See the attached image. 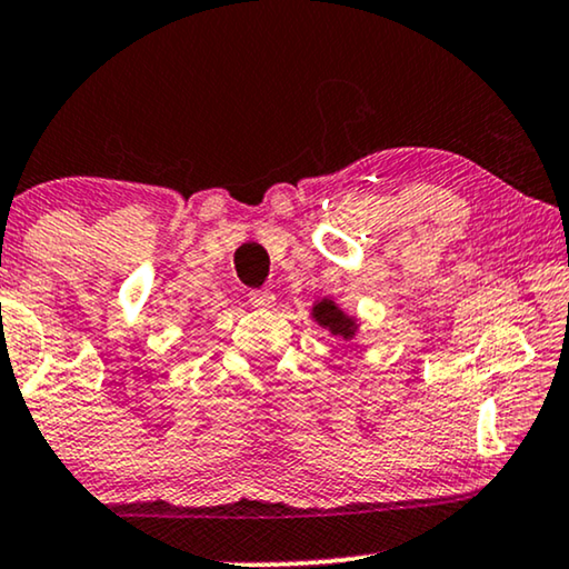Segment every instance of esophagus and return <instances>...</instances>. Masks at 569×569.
Instances as JSON below:
<instances>
[{"mask_svg":"<svg viewBox=\"0 0 569 569\" xmlns=\"http://www.w3.org/2000/svg\"><path fill=\"white\" fill-rule=\"evenodd\" d=\"M248 300H251L256 308H271L277 302L274 292H269V290H253L251 295H248Z\"/></svg>","mask_w":569,"mask_h":569,"instance_id":"esophagus-1","label":"esophagus"}]
</instances>
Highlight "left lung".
Returning a JSON list of instances; mask_svg holds the SVG:
<instances>
[{
	"instance_id": "left-lung-1",
	"label": "left lung",
	"mask_w": 569,
	"mask_h": 569,
	"mask_svg": "<svg viewBox=\"0 0 569 569\" xmlns=\"http://www.w3.org/2000/svg\"><path fill=\"white\" fill-rule=\"evenodd\" d=\"M313 318L323 326V329H329L333 337L352 339L355 331H357L355 318L347 316L345 310H341L337 302L329 300V298H323V300L316 302V306H313Z\"/></svg>"
}]
</instances>
